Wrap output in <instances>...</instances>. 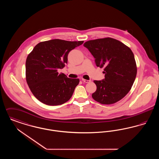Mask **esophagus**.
Wrapping results in <instances>:
<instances>
[{
    "label": "esophagus",
    "instance_id": "1",
    "mask_svg": "<svg viewBox=\"0 0 159 159\" xmlns=\"http://www.w3.org/2000/svg\"><path fill=\"white\" fill-rule=\"evenodd\" d=\"M82 80L83 82H84V83H89L91 82V80H86V79H82Z\"/></svg>",
    "mask_w": 159,
    "mask_h": 159
}]
</instances>
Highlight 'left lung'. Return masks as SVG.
Masks as SVG:
<instances>
[{"label":"left lung","mask_w":159,"mask_h":159,"mask_svg":"<svg viewBox=\"0 0 159 159\" xmlns=\"http://www.w3.org/2000/svg\"><path fill=\"white\" fill-rule=\"evenodd\" d=\"M83 46L93 56L96 66L104 68L105 79L93 81L97 90L92 95L93 99L102 104H112L124 98L130 90L137 73L131 49L111 38L89 40Z\"/></svg>","instance_id":"1"}]
</instances>
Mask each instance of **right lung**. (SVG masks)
Here are the masks:
<instances>
[{"label": "right lung", "mask_w": 159, "mask_h": 159, "mask_svg": "<svg viewBox=\"0 0 159 159\" xmlns=\"http://www.w3.org/2000/svg\"><path fill=\"white\" fill-rule=\"evenodd\" d=\"M83 41L52 39L39 43L27 56L25 78L33 95L48 106H59L68 101L79 83V79L59 74L67 63L68 53Z\"/></svg>", "instance_id": "obj_1"}]
</instances>
